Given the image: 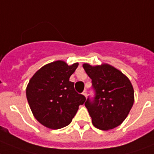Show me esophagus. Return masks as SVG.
<instances>
[{
    "label": "esophagus",
    "instance_id": "obj_1",
    "mask_svg": "<svg viewBox=\"0 0 154 154\" xmlns=\"http://www.w3.org/2000/svg\"><path fill=\"white\" fill-rule=\"evenodd\" d=\"M82 94L84 95L85 97H86V96H87V94H86V90H85V91H83V92H82Z\"/></svg>",
    "mask_w": 154,
    "mask_h": 154
}]
</instances>
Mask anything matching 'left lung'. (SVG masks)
Wrapping results in <instances>:
<instances>
[{"label": "left lung", "instance_id": "1", "mask_svg": "<svg viewBox=\"0 0 154 154\" xmlns=\"http://www.w3.org/2000/svg\"><path fill=\"white\" fill-rule=\"evenodd\" d=\"M82 67L92 79L95 97L87 99L85 106L92 124L100 130L113 129L124 121L134 104V89L129 79L113 66L102 63Z\"/></svg>", "mask_w": 154, "mask_h": 154}]
</instances>
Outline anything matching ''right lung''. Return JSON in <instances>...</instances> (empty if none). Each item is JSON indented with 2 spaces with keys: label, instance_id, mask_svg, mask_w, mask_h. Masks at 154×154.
Masks as SVG:
<instances>
[{
  "label": "right lung",
  "instance_id": "add662e5",
  "mask_svg": "<svg viewBox=\"0 0 154 154\" xmlns=\"http://www.w3.org/2000/svg\"><path fill=\"white\" fill-rule=\"evenodd\" d=\"M78 66L79 63L68 65L57 60L42 67L29 81L27 101L35 119L43 126L53 130L68 126L86 101L69 81Z\"/></svg>",
  "mask_w": 154,
  "mask_h": 154
}]
</instances>
